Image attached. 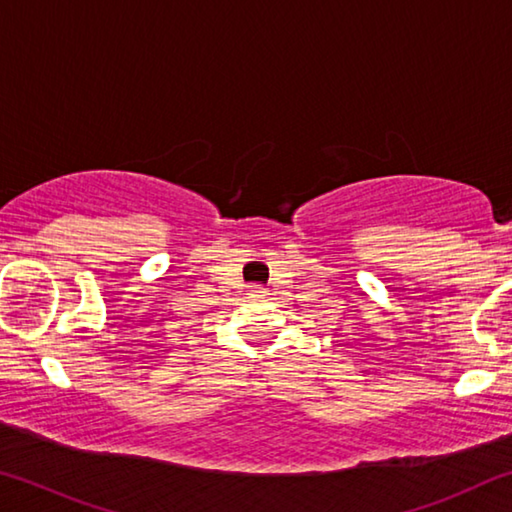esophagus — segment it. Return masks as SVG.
I'll return each instance as SVG.
<instances>
[{
    "mask_svg": "<svg viewBox=\"0 0 512 512\" xmlns=\"http://www.w3.org/2000/svg\"><path fill=\"white\" fill-rule=\"evenodd\" d=\"M248 296H250V298H266L268 293H266V289L262 287V284H255V287H250Z\"/></svg>",
    "mask_w": 512,
    "mask_h": 512,
    "instance_id": "obj_1",
    "label": "esophagus"
}]
</instances>
